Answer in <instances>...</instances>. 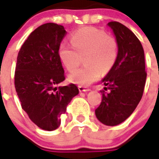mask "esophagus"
I'll return each mask as SVG.
<instances>
[{"label": "esophagus", "instance_id": "1", "mask_svg": "<svg viewBox=\"0 0 159 159\" xmlns=\"http://www.w3.org/2000/svg\"><path fill=\"white\" fill-rule=\"evenodd\" d=\"M78 89H79L80 92H87V91L90 90L89 89H88L86 87H83V86H78Z\"/></svg>", "mask_w": 159, "mask_h": 159}]
</instances>
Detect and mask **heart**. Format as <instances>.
Here are the masks:
<instances>
[{
    "mask_svg": "<svg viewBox=\"0 0 159 159\" xmlns=\"http://www.w3.org/2000/svg\"><path fill=\"white\" fill-rule=\"evenodd\" d=\"M72 46L61 43L58 57L65 68L72 71L78 66L80 57L85 55L83 68L71 72L69 80L80 86H88L114 67L118 56V44L114 38L95 27H84L70 38Z\"/></svg>",
    "mask_w": 159,
    "mask_h": 159,
    "instance_id": "heart-1",
    "label": "heart"
}]
</instances>
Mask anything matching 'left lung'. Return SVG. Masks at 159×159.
<instances>
[{
    "instance_id": "8db88e82",
    "label": "left lung",
    "mask_w": 159,
    "mask_h": 159,
    "mask_svg": "<svg viewBox=\"0 0 159 159\" xmlns=\"http://www.w3.org/2000/svg\"><path fill=\"white\" fill-rule=\"evenodd\" d=\"M107 25L113 30L118 56L114 67L102 80L105 90L101 105L95 109L99 121L106 126H117L129 117L140 102L145 89V53L140 41L126 26L117 21Z\"/></svg>"
}]
</instances>
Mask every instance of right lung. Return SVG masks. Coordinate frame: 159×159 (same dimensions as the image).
I'll list each match as a JSON object with an SVG mask.
<instances>
[{"instance_id":"add662e5","label":"right lung","mask_w":159,"mask_h":159,"mask_svg":"<svg viewBox=\"0 0 159 159\" xmlns=\"http://www.w3.org/2000/svg\"><path fill=\"white\" fill-rule=\"evenodd\" d=\"M65 34L63 25H41L31 33L18 53L14 85L22 109L45 131L60 126V116L79 93L73 83L57 87L65 79L58 57V47Z\"/></svg>"}]
</instances>
